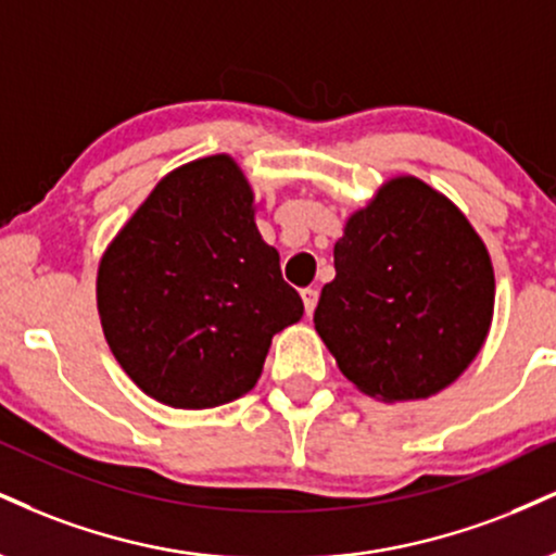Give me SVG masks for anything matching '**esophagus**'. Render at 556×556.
Returning <instances> with one entry per match:
<instances>
[{
	"label": "esophagus",
	"instance_id": "esophagus-1",
	"mask_svg": "<svg viewBox=\"0 0 556 556\" xmlns=\"http://www.w3.org/2000/svg\"><path fill=\"white\" fill-rule=\"evenodd\" d=\"M303 303H305L307 316H313V311H316V305H318V290H313V287L303 290Z\"/></svg>",
	"mask_w": 556,
	"mask_h": 556
}]
</instances>
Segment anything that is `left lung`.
Masks as SVG:
<instances>
[{
	"mask_svg": "<svg viewBox=\"0 0 556 556\" xmlns=\"http://www.w3.org/2000/svg\"><path fill=\"white\" fill-rule=\"evenodd\" d=\"M318 337L367 396H434L473 363L494 313L484 240L451 199L414 176L380 186L333 245Z\"/></svg>",
	"mask_w": 556,
	"mask_h": 556,
	"instance_id": "left-lung-1",
	"label": "left lung"
}]
</instances>
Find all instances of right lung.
<instances>
[{"mask_svg": "<svg viewBox=\"0 0 556 556\" xmlns=\"http://www.w3.org/2000/svg\"><path fill=\"white\" fill-rule=\"evenodd\" d=\"M253 214L236 160L199 157L160 180L100 258L105 342L160 404L212 409L240 399L261 378L274 333L303 318Z\"/></svg>", "mask_w": 556, "mask_h": 556, "instance_id": "1", "label": "right lung"}]
</instances>
